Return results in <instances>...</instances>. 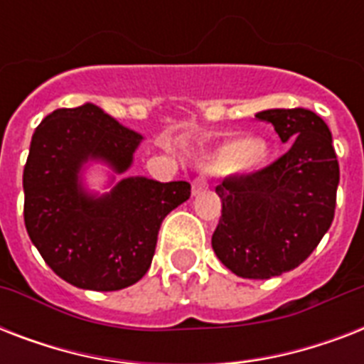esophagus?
<instances>
[{
  "mask_svg": "<svg viewBox=\"0 0 364 364\" xmlns=\"http://www.w3.org/2000/svg\"><path fill=\"white\" fill-rule=\"evenodd\" d=\"M205 188H208V177H205V176L194 177V179H193V194H194V196L202 193V191H205Z\"/></svg>",
  "mask_w": 364,
  "mask_h": 364,
  "instance_id": "34e87169",
  "label": "esophagus"
}]
</instances>
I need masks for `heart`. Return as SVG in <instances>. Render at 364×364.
<instances>
[{"label": "heart", "instance_id": "1", "mask_svg": "<svg viewBox=\"0 0 364 364\" xmlns=\"http://www.w3.org/2000/svg\"><path fill=\"white\" fill-rule=\"evenodd\" d=\"M270 154V149L264 141L251 136L240 134L223 143L210 159L205 160L208 168L215 171H228L238 168H257L264 164Z\"/></svg>", "mask_w": 364, "mask_h": 364}]
</instances>
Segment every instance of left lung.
Segmentation results:
<instances>
[{"instance_id": "left-lung-1", "label": "left lung", "mask_w": 364, "mask_h": 364, "mask_svg": "<svg viewBox=\"0 0 364 364\" xmlns=\"http://www.w3.org/2000/svg\"><path fill=\"white\" fill-rule=\"evenodd\" d=\"M257 119L291 147L262 170L217 185L223 210L211 245L236 276L268 279L302 264L321 242L334 219L340 168L331 130L314 111L268 109Z\"/></svg>"}]
</instances>
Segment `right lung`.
Masks as SVG:
<instances>
[{
    "instance_id": "add662e5",
    "label": "right lung",
    "mask_w": 364,
    "mask_h": 364,
    "mask_svg": "<svg viewBox=\"0 0 364 364\" xmlns=\"http://www.w3.org/2000/svg\"><path fill=\"white\" fill-rule=\"evenodd\" d=\"M141 136L92 104L56 109L31 136L24 176V223L56 276L92 291H119L151 266L164 217L191 196V183L122 179L90 198L77 183L85 160L128 170Z\"/></svg>"
}]
</instances>
